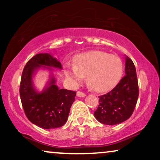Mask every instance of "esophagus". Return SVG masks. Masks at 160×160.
<instances>
[{"mask_svg":"<svg viewBox=\"0 0 160 160\" xmlns=\"http://www.w3.org/2000/svg\"><path fill=\"white\" fill-rule=\"evenodd\" d=\"M76 95H77L78 97H85V96H86V94L80 91H78L77 93H76Z\"/></svg>","mask_w":160,"mask_h":160,"instance_id":"1","label":"esophagus"}]
</instances>
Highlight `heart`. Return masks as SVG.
<instances>
[{
    "mask_svg": "<svg viewBox=\"0 0 160 160\" xmlns=\"http://www.w3.org/2000/svg\"><path fill=\"white\" fill-rule=\"evenodd\" d=\"M123 64L119 57L102 51H90L76 56L74 65L68 63L65 73L73 84L78 85L87 76L94 91L105 92L117 84L121 77Z\"/></svg>",
    "mask_w": 160,
    "mask_h": 160,
    "instance_id": "heart-1",
    "label": "heart"
}]
</instances>
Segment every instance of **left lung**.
Here are the masks:
<instances>
[{
    "label": "left lung",
    "instance_id": "1",
    "mask_svg": "<svg viewBox=\"0 0 160 160\" xmlns=\"http://www.w3.org/2000/svg\"><path fill=\"white\" fill-rule=\"evenodd\" d=\"M139 95L136 70L131 59L125 58V76L112 90L99 96L100 103L94 115L100 123L114 125L132 116Z\"/></svg>",
    "mask_w": 160,
    "mask_h": 160
}]
</instances>
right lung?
Masks as SVG:
<instances>
[{
  "label": "right lung",
  "instance_id": "add662e5",
  "mask_svg": "<svg viewBox=\"0 0 160 160\" xmlns=\"http://www.w3.org/2000/svg\"><path fill=\"white\" fill-rule=\"evenodd\" d=\"M41 68L52 71V68L62 69V65L50 54L41 53L32 57L22 74L19 87L22 105L26 117L32 124L47 130L60 128L66 123L76 92L59 89L52 75L47 86L39 92L35 89L32 77Z\"/></svg>",
  "mask_w": 160,
  "mask_h": 160
}]
</instances>
